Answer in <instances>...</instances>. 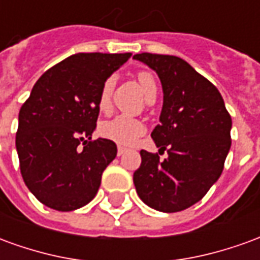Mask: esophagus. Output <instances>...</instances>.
<instances>
[{
  "instance_id": "1",
  "label": "esophagus",
  "mask_w": 260,
  "mask_h": 260,
  "mask_svg": "<svg viewBox=\"0 0 260 260\" xmlns=\"http://www.w3.org/2000/svg\"><path fill=\"white\" fill-rule=\"evenodd\" d=\"M125 152H126V149H125V147L118 146V150H117V154H118V156H122Z\"/></svg>"
}]
</instances>
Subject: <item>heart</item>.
Returning a JSON list of instances; mask_svg holds the SVG:
<instances>
[{
  "mask_svg": "<svg viewBox=\"0 0 260 260\" xmlns=\"http://www.w3.org/2000/svg\"><path fill=\"white\" fill-rule=\"evenodd\" d=\"M138 80H139L142 89L146 94V99L157 93L156 79L150 72H145V71L139 72L138 74ZM114 83H115L114 76H108L107 79L104 80V83L102 86V91H100V99H99L100 107L104 108L108 106ZM100 134H102V136L107 138L110 141H114L115 143L129 146V145H134L145 134V124L139 119L132 118V117H128V115H118V117L110 119V121L103 122L100 125Z\"/></svg>",
  "mask_w": 260,
  "mask_h": 260,
  "instance_id": "b5f03b06",
  "label": "heart"
}]
</instances>
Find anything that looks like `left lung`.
I'll return each mask as SVG.
<instances>
[{
  "mask_svg": "<svg viewBox=\"0 0 260 260\" xmlns=\"http://www.w3.org/2000/svg\"><path fill=\"white\" fill-rule=\"evenodd\" d=\"M134 58L156 71L161 82L163 108L152 138L169 153L160 161L157 153L141 150L134 184L147 206L181 212L201 201L223 173L231 117L217 87L182 58L150 53Z\"/></svg>",
  "mask_w": 260,
  "mask_h": 260,
  "instance_id": "1",
  "label": "left lung"
}]
</instances>
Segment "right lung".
I'll return each instance as SVG.
<instances>
[{"instance_id": "add662e5", "label": "right lung", "mask_w": 260, "mask_h": 260, "mask_svg": "<svg viewBox=\"0 0 260 260\" xmlns=\"http://www.w3.org/2000/svg\"><path fill=\"white\" fill-rule=\"evenodd\" d=\"M131 55H71L39 78L20 107L16 132L20 174L43 205L71 212L96 196L103 171L117 156L113 141H91L100 91L104 80Z\"/></svg>"}]
</instances>
